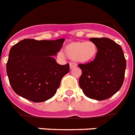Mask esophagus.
Here are the masks:
<instances>
[{
  "mask_svg": "<svg viewBox=\"0 0 135 135\" xmlns=\"http://www.w3.org/2000/svg\"><path fill=\"white\" fill-rule=\"evenodd\" d=\"M75 67H76V64L74 63V62H70V69L73 68Z\"/></svg>",
  "mask_w": 135,
  "mask_h": 135,
  "instance_id": "obj_1",
  "label": "esophagus"
}]
</instances>
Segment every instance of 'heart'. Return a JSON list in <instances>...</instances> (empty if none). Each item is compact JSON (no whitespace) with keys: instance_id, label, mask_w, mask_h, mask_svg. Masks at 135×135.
I'll use <instances>...</instances> for the list:
<instances>
[{"instance_id":"heart-1","label":"heart","mask_w":135,"mask_h":135,"mask_svg":"<svg viewBox=\"0 0 135 135\" xmlns=\"http://www.w3.org/2000/svg\"><path fill=\"white\" fill-rule=\"evenodd\" d=\"M99 48L93 42H73L64 48V54L69 58L80 63H88L93 61L98 55Z\"/></svg>"}]
</instances>
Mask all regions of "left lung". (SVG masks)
Segmentation results:
<instances>
[{
  "mask_svg": "<svg viewBox=\"0 0 135 135\" xmlns=\"http://www.w3.org/2000/svg\"><path fill=\"white\" fill-rule=\"evenodd\" d=\"M99 48L96 57L90 62L79 64L82 70L79 85L85 96L102 101L119 90L124 82L126 60L119 45L106 37L90 38Z\"/></svg>",
  "mask_w": 135,
  "mask_h": 135,
  "instance_id": "1",
  "label": "left lung"
}]
</instances>
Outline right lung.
I'll return each instance as SVG.
<instances>
[{"label": "right lung", "mask_w": 135, "mask_h": 135, "mask_svg": "<svg viewBox=\"0 0 135 135\" xmlns=\"http://www.w3.org/2000/svg\"><path fill=\"white\" fill-rule=\"evenodd\" d=\"M64 41L25 39L11 47L6 72L16 94L33 102H43L55 96L70 70L68 63L61 65L54 58Z\"/></svg>", "instance_id": "add662e5"}]
</instances>
